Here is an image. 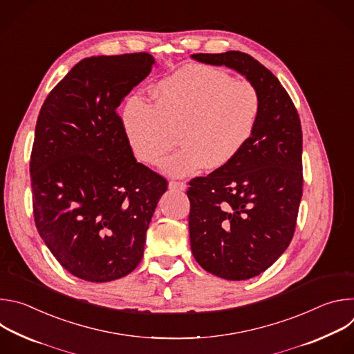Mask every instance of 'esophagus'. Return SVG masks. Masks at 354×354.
<instances>
[{
  "instance_id": "34e87169",
  "label": "esophagus",
  "mask_w": 354,
  "mask_h": 354,
  "mask_svg": "<svg viewBox=\"0 0 354 354\" xmlns=\"http://www.w3.org/2000/svg\"><path fill=\"white\" fill-rule=\"evenodd\" d=\"M168 186L172 190H182V192L186 190V187H187V185L185 182H178V180H171Z\"/></svg>"
}]
</instances>
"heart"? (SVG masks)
<instances>
[{"label":"heart","mask_w":354,"mask_h":354,"mask_svg":"<svg viewBox=\"0 0 354 354\" xmlns=\"http://www.w3.org/2000/svg\"><path fill=\"white\" fill-rule=\"evenodd\" d=\"M154 104L131 96L123 109V127L134 157L157 165L171 176H190L205 167H228L255 131L262 100L249 81H235L228 73L190 64L161 80L153 91Z\"/></svg>","instance_id":"heart-1"}]
</instances>
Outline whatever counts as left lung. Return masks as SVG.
I'll return each mask as SVG.
<instances>
[{
    "instance_id": "1",
    "label": "left lung",
    "mask_w": 354,
    "mask_h": 354,
    "mask_svg": "<svg viewBox=\"0 0 354 354\" xmlns=\"http://www.w3.org/2000/svg\"><path fill=\"white\" fill-rule=\"evenodd\" d=\"M225 66L261 93V115L248 145L225 168L189 182V234L196 262L225 280L270 268L290 245L302 196V131L280 81L242 52L190 56Z\"/></svg>"
}]
</instances>
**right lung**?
I'll use <instances>...</instances> for the list:
<instances>
[{"label":"right lung","instance_id":"add662e5","mask_svg":"<svg viewBox=\"0 0 354 354\" xmlns=\"http://www.w3.org/2000/svg\"><path fill=\"white\" fill-rule=\"evenodd\" d=\"M154 64L148 53L84 59L47 95L36 122L35 224L59 263L85 281H112L138 266L168 189L137 162L116 113Z\"/></svg>","mask_w":354,"mask_h":354}]
</instances>
